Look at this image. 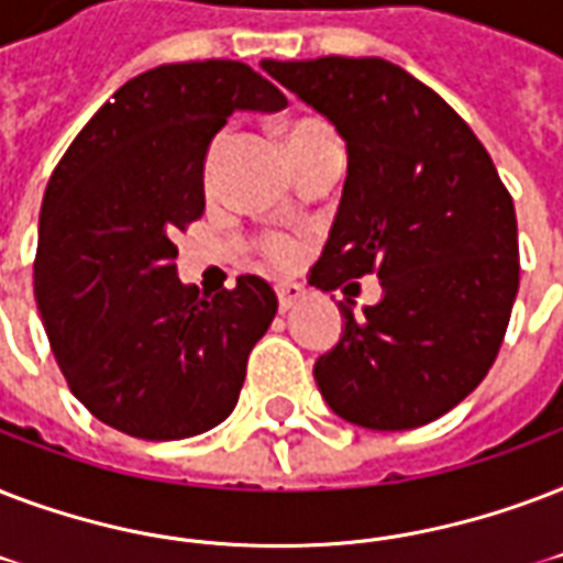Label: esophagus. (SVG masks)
I'll return each mask as SVG.
<instances>
[{"instance_id":"obj_1","label":"esophagus","mask_w":563,"mask_h":563,"mask_svg":"<svg viewBox=\"0 0 563 563\" xmlns=\"http://www.w3.org/2000/svg\"><path fill=\"white\" fill-rule=\"evenodd\" d=\"M276 294H278V308L282 311H290L294 305H299L308 296L302 285H296V282H278L276 285Z\"/></svg>"}]
</instances>
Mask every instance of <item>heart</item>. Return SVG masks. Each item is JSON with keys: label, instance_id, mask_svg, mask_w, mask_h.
Instances as JSON below:
<instances>
[{"label": "heart", "instance_id": "b5f03b06", "mask_svg": "<svg viewBox=\"0 0 563 563\" xmlns=\"http://www.w3.org/2000/svg\"><path fill=\"white\" fill-rule=\"evenodd\" d=\"M329 125L322 123V120H313V117H302V120H294V123L287 125L285 129V143L290 146L294 141H299V137H305V134H313V132H325ZM225 129L222 132L213 134V141L208 143V152H205V173L211 176L213 164H217V158H220V150L222 143H225ZM261 252L267 255L273 264H278V267H294V264H299L305 255V238H299V234H282V232H269L264 234L258 241Z\"/></svg>", "mask_w": 563, "mask_h": 563}]
</instances>
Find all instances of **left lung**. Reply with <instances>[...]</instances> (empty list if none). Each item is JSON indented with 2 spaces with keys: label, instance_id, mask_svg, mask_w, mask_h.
I'll return each instance as SVG.
<instances>
[{
  "label": "left lung",
  "instance_id": "8db88e82",
  "mask_svg": "<svg viewBox=\"0 0 563 563\" xmlns=\"http://www.w3.org/2000/svg\"><path fill=\"white\" fill-rule=\"evenodd\" d=\"M329 117L350 152L341 208L311 285L376 273L385 296L355 317L313 378L331 411L378 431L438 420L494 367L520 250L514 199L473 129L431 87L382 58L261 60Z\"/></svg>",
  "mask_w": 563,
  "mask_h": 563
}]
</instances>
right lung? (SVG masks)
<instances>
[{"label":"right lung","mask_w":563,"mask_h":563,"mask_svg":"<svg viewBox=\"0 0 563 563\" xmlns=\"http://www.w3.org/2000/svg\"><path fill=\"white\" fill-rule=\"evenodd\" d=\"M285 104L241 60L161 64L125 81L58 161L34 299L69 390L104 426L181 440L234 411L278 299L261 276L217 296L181 285L173 234L202 217L205 152L225 120Z\"/></svg>","instance_id":"right-lung-1"}]
</instances>
